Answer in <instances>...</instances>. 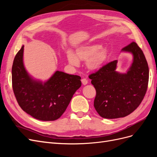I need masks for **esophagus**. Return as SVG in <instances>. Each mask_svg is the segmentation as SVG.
Returning a JSON list of instances; mask_svg holds the SVG:
<instances>
[{"instance_id":"obj_1","label":"esophagus","mask_w":157,"mask_h":157,"mask_svg":"<svg viewBox=\"0 0 157 157\" xmlns=\"http://www.w3.org/2000/svg\"><path fill=\"white\" fill-rule=\"evenodd\" d=\"M81 82L83 85H86L88 84V80L86 78H82L81 80Z\"/></svg>"}]
</instances>
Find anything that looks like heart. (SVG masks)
<instances>
[{
	"label": "heart",
	"instance_id": "b5f03b06",
	"mask_svg": "<svg viewBox=\"0 0 157 157\" xmlns=\"http://www.w3.org/2000/svg\"><path fill=\"white\" fill-rule=\"evenodd\" d=\"M67 60L71 65L78 67L80 60L86 61L87 67L91 71H98L105 65L108 58V51L98 43L82 45L73 52H67Z\"/></svg>",
	"mask_w": 157,
	"mask_h": 157
}]
</instances>
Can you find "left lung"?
Segmentation results:
<instances>
[{
  "label": "left lung",
  "instance_id": "obj_1",
  "mask_svg": "<svg viewBox=\"0 0 157 157\" xmlns=\"http://www.w3.org/2000/svg\"><path fill=\"white\" fill-rule=\"evenodd\" d=\"M121 52L133 56L126 73L116 71L118 61L115 60L89 76L96 90L94 107L101 117L109 119L124 117L137 109L145 96L149 82L148 64L136 42Z\"/></svg>",
  "mask_w": 157,
  "mask_h": 157
}]
</instances>
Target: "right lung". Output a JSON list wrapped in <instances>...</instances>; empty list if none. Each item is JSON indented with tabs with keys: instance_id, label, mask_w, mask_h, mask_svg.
Instances as JSON below:
<instances>
[{
	"instance_id": "1",
	"label": "right lung",
	"mask_w": 157,
	"mask_h": 157,
	"mask_svg": "<svg viewBox=\"0 0 157 157\" xmlns=\"http://www.w3.org/2000/svg\"><path fill=\"white\" fill-rule=\"evenodd\" d=\"M23 45L15 56L12 69V87L18 104L36 119H58L81 86V78L59 71L44 82L33 78L23 63Z\"/></svg>"
}]
</instances>
